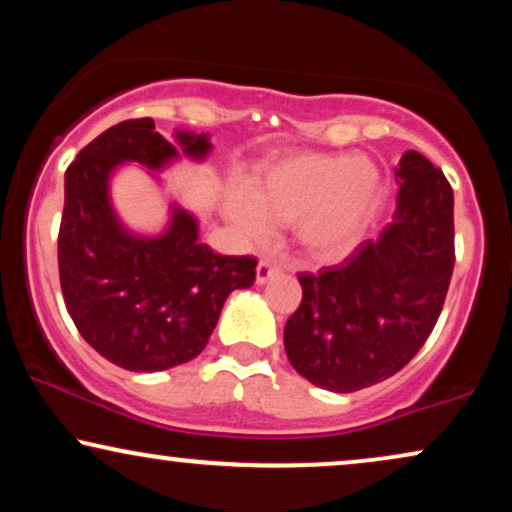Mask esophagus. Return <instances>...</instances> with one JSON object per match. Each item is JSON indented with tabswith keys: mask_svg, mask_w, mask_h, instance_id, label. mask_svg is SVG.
Here are the masks:
<instances>
[{
	"mask_svg": "<svg viewBox=\"0 0 512 512\" xmlns=\"http://www.w3.org/2000/svg\"><path fill=\"white\" fill-rule=\"evenodd\" d=\"M278 274H281V269H278L276 264L262 260L260 264H257V276H255L257 278V286H264V283H267L269 278H274Z\"/></svg>",
	"mask_w": 512,
	"mask_h": 512,
	"instance_id": "34e87169",
	"label": "esophagus"
}]
</instances>
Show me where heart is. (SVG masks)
<instances>
[{"label":"heart","mask_w":512,"mask_h":512,"mask_svg":"<svg viewBox=\"0 0 512 512\" xmlns=\"http://www.w3.org/2000/svg\"><path fill=\"white\" fill-rule=\"evenodd\" d=\"M383 191V172L368 155L300 151L269 160L250 186L231 181L222 205L248 241H267L274 222L293 224L304 255L331 262L364 241Z\"/></svg>","instance_id":"heart-1"}]
</instances>
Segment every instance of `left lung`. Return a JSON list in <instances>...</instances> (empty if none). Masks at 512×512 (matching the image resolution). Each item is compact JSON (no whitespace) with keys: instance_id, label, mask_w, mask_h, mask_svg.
I'll use <instances>...</instances> for the list:
<instances>
[{"instance_id":"1","label":"left lung","mask_w":512,"mask_h":512,"mask_svg":"<svg viewBox=\"0 0 512 512\" xmlns=\"http://www.w3.org/2000/svg\"><path fill=\"white\" fill-rule=\"evenodd\" d=\"M392 222L319 274H300L302 302L283 331L309 383L357 392L392 378L425 345L454 274V191L418 151L394 167Z\"/></svg>"}]
</instances>
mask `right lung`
<instances>
[{
    "instance_id": "obj_1",
    "label": "right lung",
    "mask_w": 512,
    "mask_h": 512,
    "mask_svg": "<svg viewBox=\"0 0 512 512\" xmlns=\"http://www.w3.org/2000/svg\"><path fill=\"white\" fill-rule=\"evenodd\" d=\"M210 134L174 132L151 118L125 120L77 153L66 172L58 274L77 331L103 359L134 373L196 359L234 290L255 283V257L219 255L198 241V219L170 203L160 234H134L118 217L111 179L122 165L163 172L177 160L203 163ZM158 179V174H153Z\"/></svg>"
}]
</instances>
